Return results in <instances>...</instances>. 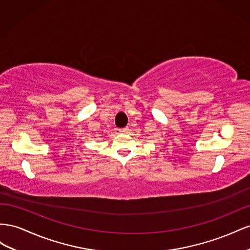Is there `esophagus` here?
Segmentation results:
<instances>
[{"instance_id": "esophagus-1", "label": "esophagus", "mask_w": 250, "mask_h": 250, "mask_svg": "<svg viewBox=\"0 0 250 250\" xmlns=\"http://www.w3.org/2000/svg\"><path fill=\"white\" fill-rule=\"evenodd\" d=\"M127 132H129V127H124V129L119 130V133H123V134H125Z\"/></svg>"}]
</instances>
